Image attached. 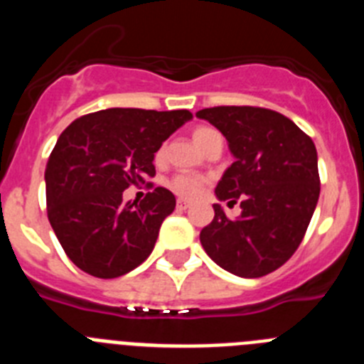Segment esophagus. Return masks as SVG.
Segmentation results:
<instances>
[{
	"instance_id": "obj_1",
	"label": "esophagus",
	"mask_w": 364,
	"mask_h": 364,
	"mask_svg": "<svg viewBox=\"0 0 364 364\" xmlns=\"http://www.w3.org/2000/svg\"><path fill=\"white\" fill-rule=\"evenodd\" d=\"M176 208H178V210H188L189 202L188 200H178V202H176Z\"/></svg>"
}]
</instances>
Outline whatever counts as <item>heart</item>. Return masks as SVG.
<instances>
[{
  "instance_id": "b5f03b06",
  "label": "heart",
  "mask_w": 364,
  "mask_h": 364,
  "mask_svg": "<svg viewBox=\"0 0 364 364\" xmlns=\"http://www.w3.org/2000/svg\"><path fill=\"white\" fill-rule=\"evenodd\" d=\"M215 134L218 133L215 129H211V127H197V129L193 131V140H195V144L202 149V146H204L211 136H215ZM162 156L164 147L156 153V160H162ZM204 184V176L195 175V173H176V175L169 180V188L182 198H195L198 193L202 191Z\"/></svg>"
}]
</instances>
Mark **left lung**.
Wrapping results in <instances>:
<instances>
[{
    "label": "left lung",
    "mask_w": 364,
    "mask_h": 364,
    "mask_svg": "<svg viewBox=\"0 0 364 364\" xmlns=\"http://www.w3.org/2000/svg\"><path fill=\"white\" fill-rule=\"evenodd\" d=\"M197 117L226 136L235 156L215 195L228 204L240 200L242 208L231 220L213 204V220L200 231L202 247L233 275L264 277L294 255L319 200L315 144L272 109L220 105Z\"/></svg>",
    "instance_id": "obj_1"
}]
</instances>
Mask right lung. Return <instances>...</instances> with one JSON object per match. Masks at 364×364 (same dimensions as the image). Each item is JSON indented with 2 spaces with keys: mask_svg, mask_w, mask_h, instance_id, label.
Instances as JSON below:
<instances>
[{
  "mask_svg": "<svg viewBox=\"0 0 364 364\" xmlns=\"http://www.w3.org/2000/svg\"><path fill=\"white\" fill-rule=\"evenodd\" d=\"M193 114L112 107L74 120L60 134L45 169L49 222L74 264L114 279L153 252L176 200L154 188L144 200H124L129 186L154 176V153ZM153 188V184H149Z\"/></svg>",
  "mask_w": 364,
  "mask_h": 364,
  "instance_id": "obj_1",
  "label": "right lung"
}]
</instances>
